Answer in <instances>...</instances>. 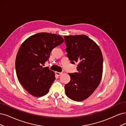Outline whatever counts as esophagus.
Wrapping results in <instances>:
<instances>
[{
    "mask_svg": "<svg viewBox=\"0 0 126 126\" xmlns=\"http://www.w3.org/2000/svg\"><path fill=\"white\" fill-rule=\"evenodd\" d=\"M61 74H62V73H60V72H55V74L56 75H57V76H60L61 75Z\"/></svg>",
    "mask_w": 126,
    "mask_h": 126,
    "instance_id": "34e87169",
    "label": "esophagus"
}]
</instances>
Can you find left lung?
<instances>
[{"label":"left lung","instance_id":"left-lung-1","mask_svg":"<svg viewBox=\"0 0 126 126\" xmlns=\"http://www.w3.org/2000/svg\"><path fill=\"white\" fill-rule=\"evenodd\" d=\"M67 56L72 64L78 63L77 72L69 73L71 80L65 85L69 99L82 101L92 94L101 81L103 56L99 47L85 35L64 36Z\"/></svg>","mask_w":126,"mask_h":126}]
</instances>
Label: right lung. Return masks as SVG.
I'll use <instances>...</instances> for the list:
<instances>
[{"label": "right lung", "mask_w": 126, "mask_h": 126, "mask_svg": "<svg viewBox=\"0 0 126 126\" xmlns=\"http://www.w3.org/2000/svg\"><path fill=\"white\" fill-rule=\"evenodd\" d=\"M64 39L57 34L39 32L25 40L18 50L16 69L18 81L31 95H46L55 79L54 73L48 67H44L53 48Z\"/></svg>", "instance_id": "1"}]
</instances>
